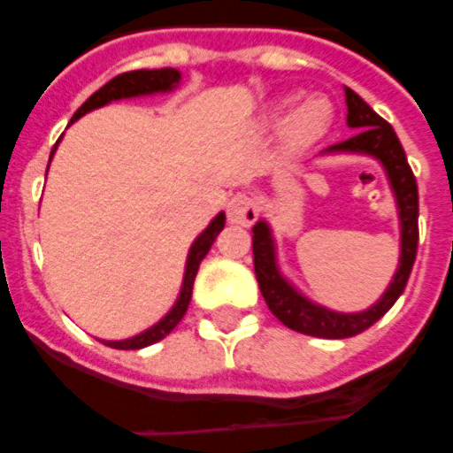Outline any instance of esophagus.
<instances>
[{
	"instance_id": "obj_1",
	"label": "esophagus",
	"mask_w": 453,
	"mask_h": 453,
	"mask_svg": "<svg viewBox=\"0 0 453 453\" xmlns=\"http://www.w3.org/2000/svg\"><path fill=\"white\" fill-rule=\"evenodd\" d=\"M258 219V204L254 197H249L244 192H237L230 202H227V220L234 226L249 227Z\"/></svg>"
}]
</instances>
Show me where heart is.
<instances>
[{"label": "heart", "mask_w": 453, "mask_h": 453, "mask_svg": "<svg viewBox=\"0 0 453 453\" xmlns=\"http://www.w3.org/2000/svg\"><path fill=\"white\" fill-rule=\"evenodd\" d=\"M291 101H284V108ZM331 117H334V110H331V103L326 98H308V101L291 110L289 117H287V122H284V143L294 148V150L308 148L310 143H315L317 138L329 129Z\"/></svg>", "instance_id": "heart-1"}]
</instances>
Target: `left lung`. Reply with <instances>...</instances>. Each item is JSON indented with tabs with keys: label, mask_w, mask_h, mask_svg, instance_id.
I'll list each match as a JSON object with an SVG mask.
<instances>
[{
	"label": "left lung",
	"mask_w": 453,
	"mask_h": 453,
	"mask_svg": "<svg viewBox=\"0 0 453 453\" xmlns=\"http://www.w3.org/2000/svg\"><path fill=\"white\" fill-rule=\"evenodd\" d=\"M345 105H348V127L355 129V134L324 152H359V155L376 157L386 169L390 188L395 192V202H397V213H400V265L386 294L365 312H334L324 305L308 301L284 280L277 268L275 240H273L268 223L258 220L254 226L256 280H258L270 312L289 329L317 338L357 336L372 324L379 322L407 287L416 261V249H418V188H416L414 171L409 166L400 138L383 117L376 115L348 87H345Z\"/></svg>",
	"instance_id": "1"
}]
</instances>
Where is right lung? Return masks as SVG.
Listing matches in <instances>:
<instances>
[{
	"mask_svg": "<svg viewBox=\"0 0 453 453\" xmlns=\"http://www.w3.org/2000/svg\"><path fill=\"white\" fill-rule=\"evenodd\" d=\"M178 81H180V73L173 70V67H162V70H134V73L117 74L115 80H110L105 87L98 88V91L74 112L73 122L74 119H80L81 115L91 112V110L103 108V105H108V103L112 101H119V98H134V96L171 91L173 87H178ZM223 226H226V213H219V216L209 223V227H206L204 233L192 242L190 254H188V263H185L183 287H180L178 301L173 303V308L166 312V317H162L155 326L145 329L143 334H138V336L127 338V341H103V343L110 345V348H119V350H138V348H145V345H152L157 343V341H162L164 336H169L171 331H173V326L183 319L188 305H190L192 284H195V277H197L199 263H202V258L209 254V249H211L213 240H216L220 230H223Z\"/></svg>",
	"mask_w": 453,
	"mask_h": 453,
	"instance_id": "obj_1",
	"label": "right lung"
}]
</instances>
